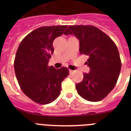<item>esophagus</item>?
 <instances>
[{
    "label": "esophagus",
    "instance_id": "obj_1",
    "mask_svg": "<svg viewBox=\"0 0 131 131\" xmlns=\"http://www.w3.org/2000/svg\"><path fill=\"white\" fill-rule=\"evenodd\" d=\"M74 72H75V71H73V70H71V69H69V73H70V74H73Z\"/></svg>",
    "mask_w": 131,
    "mask_h": 131
}]
</instances>
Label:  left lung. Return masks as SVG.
<instances>
[{
    "label": "left lung",
    "instance_id": "obj_1",
    "mask_svg": "<svg viewBox=\"0 0 131 131\" xmlns=\"http://www.w3.org/2000/svg\"><path fill=\"white\" fill-rule=\"evenodd\" d=\"M65 35H73L79 40V51L87 56L90 68L83 80L75 84L79 95L90 102L104 98L113 90L121 68L117 47L110 37L92 25H70Z\"/></svg>",
    "mask_w": 131,
    "mask_h": 131
}]
</instances>
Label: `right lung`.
I'll return each mask as SVG.
<instances>
[{"label": "right lung", "instance_id": "1", "mask_svg": "<svg viewBox=\"0 0 131 131\" xmlns=\"http://www.w3.org/2000/svg\"><path fill=\"white\" fill-rule=\"evenodd\" d=\"M68 25L43 26L22 40L16 52L14 70L21 91L40 104L52 102L61 93V84L69 69L48 66L54 52L53 41L62 35Z\"/></svg>", "mask_w": 131, "mask_h": 131}]
</instances>
